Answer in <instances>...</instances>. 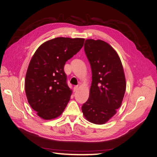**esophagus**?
<instances>
[{
	"mask_svg": "<svg viewBox=\"0 0 157 157\" xmlns=\"http://www.w3.org/2000/svg\"><path fill=\"white\" fill-rule=\"evenodd\" d=\"M78 90V86H75L74 87V92H77Z\"/></svg>",
	"mask_w": 157,
	"mask_h": 157,
	"instance_id": "obj_1",
	"label": "esophagus"
}]
</instances>
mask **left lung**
Masks as SVG:
<instances>
[{
	"mask_svg": "<svg viewBox=\"0 0 157 157\" xmlns=\"http://www.w3.org/2000/svg\"><path fill=\"white\" fill-rule=\"evenodd\" d=\"M84 50L90 64L92 81L82 112L90 122L103 124L122 102L126 89L124 68L117 52L103 40L86 39Z\"/></svg>",
	"mask_w": 157,
	"mask_h": 157,
	"instance_id": "obj_1",
	"label": "left lung"
}]
</instances>
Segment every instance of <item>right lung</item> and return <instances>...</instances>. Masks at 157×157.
Segmentation results:
<instances>
[{"label": "right lung", "mask_w": 157, "mask_h": 157, "mask_svg": "<svg viewBox=\"0 0 157 157\" xmlns=\"http://www.w3.org/2000/svg\"><path fill=\"white\" fill-rule=\"evenodd\" d=\"M84 39L56 37L40 45L29 64L25 92L31 107L44 120L60 116L72 91L64 71L66 62L83 47Z\"/></svg>", "instance_id": "add662e5"}]
</instances>
